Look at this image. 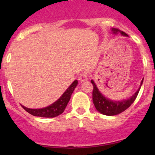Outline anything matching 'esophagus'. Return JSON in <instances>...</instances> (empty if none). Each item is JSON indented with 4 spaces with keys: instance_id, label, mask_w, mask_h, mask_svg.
<instances>
[{
    "instance_id": "34e87169",
    "label": "esophagus",
    "mask_w": 155,
    "mask_h": 155,
    "mask_svg": "<svg viewBox=\"0 0 155 155\" xmlns=\"http://www.w3.org/2000/svg\"><path fill=\"white\" fill-rule=\"evenodd\" d=\"M78 80L81 82H84L87 80V74L86 72L81 73L78 77Z\"/></svg>"
}]
</instances>
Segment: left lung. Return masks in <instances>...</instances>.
I'll use <instances>...</instances> for the list:
<instances>
[{
	"mask_svg": "<svg viewBox=\"0 0 155 155\" xmlns=\"http://www.w3.org/2000/svg\"><path fill=\"white\" fill-rule=\"evenodd\" d=\"M111 31L113 34L120 33L121 35H124V36H128L127 34H126L124 31H121L118 28H113L111 29ZM143 78L142 79L140 85V87L137 89V91L134 93L130 98H127V99L121 100V101H115V100H111L104 96L103 94L100 92L94 81L91 80V84H93L92 100L94 107L100 113L106 115V116H116V115L123 113L124 111L128 109L131 105V104L135 101L138 93H139L140 89V87L143 84Z\"/></svg>",
	"mask_w": 155,
	"mask_h": 155,
	"instance_id": "1",
	"label": "left lung"
}]
</instances>
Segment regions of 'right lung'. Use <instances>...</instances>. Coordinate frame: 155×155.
<instances>
[{
	"label": "right lung",
	"instance_id": "right-lung-1",
	"mask_svg": "<svg viewBox=\"0 0 155 155\" xmlns=\"http://www.w3.org/2000/svg\"><path fill=\"white\" fill-rule=\"evenodd\" d=\"M78 84V81L75 80L67 88L64 94L61 95L59 99H57L56 102L53 104L50 105L49 106H46L42 109H28V108L25 107L21 105L23 109L27 111L28 113H30L32 116H39V117H46V118H53L59 115L62 114L64 111L65 110L68 103L69 102L70 98H71V94L74 91L75 87Z\"/></svg>",
	"mask_w": 155,
	"mask_h": 155
}]
</instances>
